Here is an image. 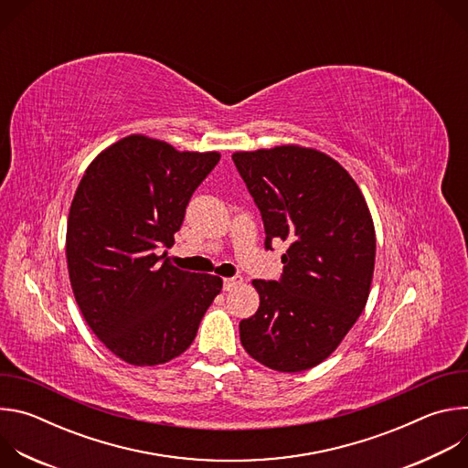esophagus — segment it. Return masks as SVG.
I'll use <instances>...</instances> for the list:
<instances>
[{
	"instance_id": "esophagus-1",
	"label": "esophagus",
	"mask_w": 468,
	"mask_h": 468,
	"mask_svg": "<svg viewBox=\"0 0 468 468\" xmlns=\"http://www.w3.org/2000/svg\"><path fill=\"white\" fill-rule=\"evenodd\" d=\"M242 283L240 276H233V278H226L224 280V291H233L235 287H239Z\"/></svg>"
}]
</instances>
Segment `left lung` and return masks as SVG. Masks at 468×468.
<instances>
[{"instance_id":"left-lung-1","label":"left lung","mask_w":468,"mask_h":468,"mask_svg":"<svg viewBox=\"0 0 468 468\" xmlns=\"http://www.w3.org/2000/svg\"><path fill=\"white\" fill-rule=\"evenodd\" d=\"M233 163L264 224V248L283 240L278 282L253 280L261 303L240 320V343L261 365L302 372L322 363L363 313L376 233L352 176L300 146L239 152Z\"/></svg>"}]
</instances>
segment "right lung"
I'll list each match as a JSON object with an SVG mask.
<instances>
[{
  "label": "right lung",
  "instance_id": "obj_1",
  "mask_svg": "<svg viewBox=\"0 0 468 468\" xmlns=\"http://www.w3.org/2000/svg\"><path fill=\"white\" fill-rule=\"evenodd\" d=\"M220 154L177 152L131 135L87 168L69 215L66 262L76 302L96 337L122 361L155 367L181 356L222 289L179 271L174 246L194 190Z\"/></svg>",
  "mask_w": 468,
  "mask_h": 468
}]
</instances>
